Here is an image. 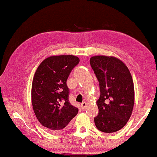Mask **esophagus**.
Segmentation results:
<instances>
[{
	"label": "esophagus",
	"instance_id": "obj_1",
	"mask_svg": "<svg viewBox=\"0 0 157 157\" xmlns=\"http://www.w3.org/2000/svg\"><path fill=\"white\" fill-rule=\"evenodd\" d=\"M81 107L82 110H85L86 108V102H82L81 105Z\"/></svg>",
	"mask_w": 157,
	"mask_h": 157
}]
</instances>
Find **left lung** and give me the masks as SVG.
I'll list each match as a JSON object with an SVG mask.
<instances>
[{
	"mask_svg": "<svg viewBox=\"0 0 157 157\" xmlns=\"http://www.w3.org/2000/svg\"><path fill=\"white\" fill-rule=\"evenodd\" d=\"M100 84L97 105L99 113L94 121L99 131L114 132L131 117L134 106V84L129 69L114 57L98 55L90 59Z\"/></svg>",
	"mask_w": 157,
	"mask_h": 157,
	"instance_id": "left-lung-1",
	"label": "left lung"
}]
</instances>
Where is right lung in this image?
Listing matches in <instances>:
<instances>
[{"label": "right lung", "mask_w": 157, "mask_h": 157, "mask_svg": "<svg viewBox=\"0 0 157 157\" xmlns=\"http://www.w3.org/2000/svg\"><path fill=\"white\" fill-rule=\"evenodd\" d=\"M79 61L71 55L51 56L43 60L35 72L31 87L33 112L50 132L62 131L78 114V108L69 102L67 81Z\"/></svg>", "instance_id": "add662e5"}]
</instances>
